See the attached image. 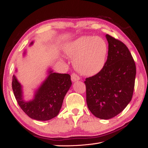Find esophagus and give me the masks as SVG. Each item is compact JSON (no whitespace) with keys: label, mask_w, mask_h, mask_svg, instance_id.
I'll use <instances>...</instances> for the list:
<instances>
[{"label":"esophagus","mask_w":148,"mask_h":148,"mask_svg":"<svg viewBox=\"0 0 148 148\" xmlns=\"http://www.w3.org/2000/svg\"><path fill=\"white\" fill-rule=\"evenodd\" d=\"M71 80L72 82H75L76 81H79L80 80V77L77 76V74L75 73H73L71 74Z\"/></svg>","instance_id":"esophagus-1"}]
</instances>
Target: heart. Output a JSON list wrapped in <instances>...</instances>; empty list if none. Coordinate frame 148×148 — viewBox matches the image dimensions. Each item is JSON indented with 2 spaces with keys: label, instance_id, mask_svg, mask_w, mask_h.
Listing matches in <instances>:
<instances>
[{
  "label": "heart",
  "instance_id": "b5f03b06",
  "mask_svg": "<svg viewBox=\"0 0 148 148\" xmlns=\"http://www.w3.org/2000/svg\"><path fill=\"white\" fill-rule=\"evenodd\" d=\"M64 51L74 58L76 70L84 76H93L104 67L108 51V44L99 36H84L68 43Z\"/></svg>",
  "mask_w": 148,
  "mask_h": 148
}]
</instances>
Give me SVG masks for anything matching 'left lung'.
Listing matches in <instances>:
<instances>
[{
	"label": "left lung",
	"mask_w": 148,
	"mask_h": 148,
	"mask_svg": "<svg viewBox=\"0 0 148 148\" xmlns=\"http://www.w3.org/2000/svg\"><path fill=\"white\" fill-rule=\"evenodd\" d=\"M108 56L98 74L84 81L88 108L97 118L108 119L119 114L132 98L136 64L125 44L106 34Z\"/></svg>",
	"instance_id": "left-lung-1"
}]
</instances>
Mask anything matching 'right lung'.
I'll return each instance as SVG.
<instances>
[{
    "instance_id": "right-lung-1",
    "label": "right lung",
    "mask_w": 148,
    "mask_h": 148,
    "mask_svg": "<svg viewBox=\"0 0 148 148\" xmlns=\"http://www.w3.org/2000/svg\"><path fill=\"white\" fill-rule=\"evenodd\" d=\"M33 44L32 42L30 46ZM26 53L24 51V56ZM71 85L70 75L53 72L49 68L48 76L35 91L33 99L26 101L22 85L14 74L12 81V90L18 105L30 118L39 121L49 120L58 114L64 97Z\"/></svg>"
}]
</instances>
